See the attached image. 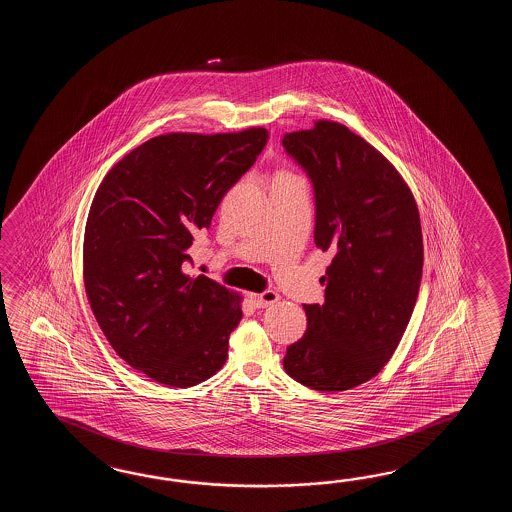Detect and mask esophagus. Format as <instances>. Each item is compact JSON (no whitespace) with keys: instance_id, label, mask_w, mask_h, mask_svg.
<instances>
[{"instance_id":"1","label":"esophagus","mask_w":512,"mask_h":512,"mask_svg":"<svg viewBox=\"0 0 512 512\" xmlns=\"http://www.w3.org/2000/svg\"><path fill=\"white\" fill-rule=\"evenodd\" d=\"M251 300L254 307L263 309V307L276 304L280 300V296H278V293H274V291H263L260 294H251Z\"/></svg>"}]
</instances>
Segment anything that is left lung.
<instances>
[{
	"mask_svg": "<svg viewBox=\"0 0 512 512\" xmlns=\"http://www.w3.org/2000/svg\"><path fill=\"white\" fill-rule=\"evenodd\" d=\"M282 144L313 183L316 247L335 252L324 304L304 305L307 331L283 368L311 390L344 392L382 370L410 322L423 276L419 210L392 163L338 122Z\"/></svg>",
	"mask_w": 512,
	"mask_h": 512,
	"instance_id": "left-lung-1",
	"label": "left lung"
}]
</instances>
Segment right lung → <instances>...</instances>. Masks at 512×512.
<instances>
[{
	"mask_svg": "<svg viewBox=\"0 0 512 512\" xmlns=\"http://www.w3.org/2000/svg\"><path fill=\"white\" fill-rule=\"evenodd\" d=\"M269 139L240 133H166L124 155L98 186L84 234V285L98 326L133 370L186 388L229 357L240 294L186 274L196 230Z\"/></svg>",
	"mask_w": 512,
	"mask_h": 512,
	"instance_id": "obj_1",
	"label": "right lung"
}]
</instances>
